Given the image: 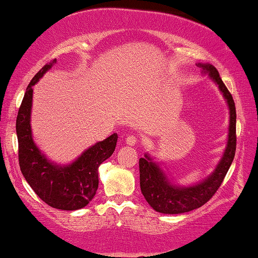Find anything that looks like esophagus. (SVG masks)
<instances>
[{
	"label": "esophagus",
	"instance_id": "34e87169",
	"mask_svg": "<svg viewBox=\"0 0 258 258\" xmlns=\"http://www.w3.org/2000/svg\"><path fill=\"white\" fill-rule=\"evenodd\" d=\"M137 142H138V138L136 136H134V135H130V136L125 138V143L128 145H132V147H133V145L137 144Z\"/></svg>",
	"mask_w": 258,
	"mask_h": 258
}]
</instances>
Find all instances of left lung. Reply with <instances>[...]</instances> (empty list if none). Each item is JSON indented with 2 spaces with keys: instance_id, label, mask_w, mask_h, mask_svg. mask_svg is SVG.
I'll list each match as a JSON object with an SVG mask.
<instances>
[{
  "instance_id": "8db88e82",
  "label": "left lung",
  "mask_w": 258,
  "mask_h": 258,
  "mask_svg": "<svg viewBox=\"0 0 258 258\" xmlns=\"http://www.w3.org/2000/svg\"><path fill=\"white\" fill-rule=\"evenodd\" d=\"M210 73V77L218 84L220 91L222 92L230 110V123L228 143L221 162L219 163L213 174L201 184L191 186V187H178L170 184L165 174L156 165L149 156L140 158V185L141 191L148 204L155 211L164 214H180L196 208H199L212 199L221 186L229 167L233 163L236 151V108L233 96L228 88L223 84L218 70L212 65H198Z\"/></svg>"
}]
</instances>
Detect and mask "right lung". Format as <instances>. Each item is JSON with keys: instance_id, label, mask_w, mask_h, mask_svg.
Segmentation results:
<instances>
[{"instance_id": "add662e5", "label": "right lung", "mask_w": 258, "mask_h": 258, "mask_svg": "<svg viewBox=\"0 0 258 258\" xmlns=\"http://www.w3.org/2000/svg\"><path fill=\"white\" fill-rule=\"evenodd\" d=\"M55 62H47L32 78L18 109L16 133L18 162L25 180L48 206L64 211H76L87 206L99 186V166L113 155L117 135L113 134L102 142L87 149L69 166H57L42 155L33 143L30 126L32 104V86Z\"/></svg>"}]
</instances>
